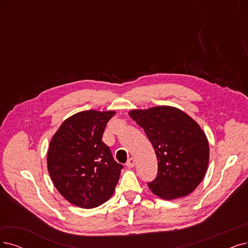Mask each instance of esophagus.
Listing matches in <instances>:
<instances>
[{
	"label": "esophagus",
	"mask_w": 248,
	"mask_h": 248,
	"mask_svg": "<svg viewBox=\"0 0 248 248\" xmlns=\"http://www.w3.org/2000/svg\"><path fill=\"white\" fill-rule=\"evenodd\" d=\"M135 164H136V159L133 158V157L126 161V167L127 168H134Z\"/></svg>",
	"instance_id": "34e87169"
}]
</instances>
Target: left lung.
<instances>
[{"label": "left lung", "mask_w": 248, "mask_h": 248, "mask_svg": "<svg viewBox=\"0 0 248 248\" xmlns=\"http://www.w3.org/2000/svg\"><path fill=\"white\" fill-rule=\"evenodd\" d=\"M129 115L143 127L157 156V177L148 183L150 190L167 200L193 192L209 159L208 141L199 124L171 106L132 110Z\"/></svg>", "instance_id": "1"}]
</instances>
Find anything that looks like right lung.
Listing matches in <instances>:
<instances>
[{"mask_svg": "<svg viewBox=\"0 0 248 248\" xmlns=\"http://www.w3.org/2000/svg\"><path fill=\"white\" fill-rule=\"evenodd\" d=\"M115 111L87 110L68 117L51 140L47 164L59 193L73 205L93 208L115 190L123 166L102 141Z\"/></svg>", "mask_w": 248, "mask_h": 248, "instance_id": "obj_1", "label": "right lung"}]
</instances>
